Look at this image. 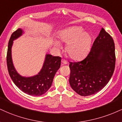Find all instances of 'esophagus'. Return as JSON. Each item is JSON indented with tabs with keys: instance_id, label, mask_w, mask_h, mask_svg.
<instances>
[{
	"instance_id": "obj_1",
	"label": "esophagus",
	"mask_w": 122,
	"mask_h": 122,
	"mask_svg": "<svg viewBox=\"0 0 122 122\" xmlns=\"http://www.w3.org/2000/svg\"><path fill=\"white\" fill-rule=\"evenodd\" d=\"M67 61H65V60L64 59H62V60H61V65H66L67 64Z\"/></svg>"
}]
</instances>
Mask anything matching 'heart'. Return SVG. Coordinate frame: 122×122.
<instances>
[{"label": "heart", "mask_w": 122, "mask_h": 122, "mask_svg": "<svg viewBox=\"0 0 122 122\" xmlns=\"http://www.w3.org/2000/svg\"><path fill=\"white\" fill-rule=\"evenodd\" d=\"M58 38L60 41L67 44L66 52L73 60L81 59L90 51L92 37L82 27L74 26L64 29L60 32ZM60 41H53L54 46L57 49L62 48Z\"/></svg>", "instance_id": "heart-1"}]
</instances>
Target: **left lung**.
I'll return each instance as SVG.
<instances>
[{
    "label": "left lung",
    "instance_id": "8db88e82",
    "mask_svg": "<svg viewBox=\"0 0 122 122\" xmlns=\"http://www.w3.org/2000/svg\"><path fill=\"white\" fill-rule=\"evenodd\" d=\"M69 63L73 90L83 97L97 93L107 84L115 69L112 38L102 28L87 56L80 62Z\"/></svg>",
    "mask_w": 122,
    "mask_h": 122
}]
</instances>
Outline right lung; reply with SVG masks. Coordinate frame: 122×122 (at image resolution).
I'll list each match as a JSON object with an SVG mask.
<instances>
[{
  "mask_svg": "<svg viewBox=\"0 0 122 122\" xmlns=\"http://www.w3.org/2000/svg\"><path fill=\"white\" fill-rule=\"evenodd\" d=\"M24 33V29L19 28L12 33L8 42L7 56V67L12 80L22 92L33 96H40L49 89L57 71L61 66V57L46 54L40 71L36 75L25 77L16 70L12 58V47L14 41Z\"/></svg>",
  "mask_w": 122,
  "mask_h": 122,
  "instance_id": "right-lung-1",
  "label": "right lung"
}]
</instances>
